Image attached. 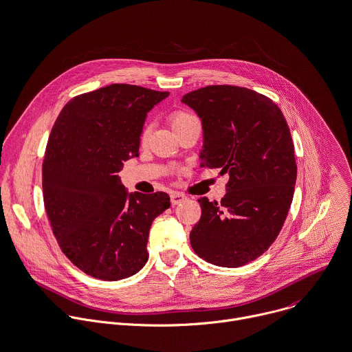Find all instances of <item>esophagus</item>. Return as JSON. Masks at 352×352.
<instances>
[{"label":"esophagus","mask_w":352,"mask_h":352,"mask_svg":"<svg viewBox=\"0 0 352 352\" xmlns=\"http://www.w3.org/2000/svg\"><path fill=\"white\" fill-rule=\"evenodd\" d=\"M170 197H171V204H173V206L181 204V203H184V201L186 200V196L182 195V193H178V192H173Z\"/></svg>","instance_id":"34e87169"}]
</instances>
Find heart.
Here are the masks:
<instances>
[{"label":"heart","instance_id":"1","mask_svg":"<svg viewBox=\"0 0 352 352\" xmlns=\"http://www.w3.org/2000/svg\"><path fill=\"white\" fill-rule=\"evenodd\" d=\"M190 119H193V116H192L190 113L185 112V111H181V109L173 111V112H170L168 116H167V120H168V123H170V126H171V129H173L174 131H177L182 124H185V123H186L188 120H190ZM148 133H149L148 127H144L142 131H141V135H140L141 142H145V140L148 138Z\"/></svg>","mask_w":352,"mask_h":352}]
</instances>
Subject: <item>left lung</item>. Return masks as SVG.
<instances>
[{"label": "left lung", "mask_w": 352, "mask_h": 352, "mask_svg": "<svg viewBox=\"0 0 352 352\" xmlns=\"http://www.w3.org/2000/svg\"><path fill=\"white\" fill-rule=\"evenodd\" d=\"M182 102L201 118V167L229 174L221 203L197 200L190 245L215 266H244L276 241L292 204L298 166L288 123L272 98L240 86H206Z\"/></svg>", "instance_id": "8db88e82"}]
</instances>
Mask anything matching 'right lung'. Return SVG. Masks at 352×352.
<instances>
[{
    "label": "right lung",
    "mask_w": 352,
    "mask_h": 352,
    "mask_svg": "<svg viewBox=\"0 0 352 352\" xmlns=\"http://www.w3.org/2000/svg\"><path fill=\"white\" fill-rule=\"evenodd\" d=\"M167 96L113 83L71 98L52 127L42 163L46 217L61 252L90 277L123 280L148 261L151 225L170 197L127 195L118 173L138 156L146 112Z\"/></svg>",
    "instance_id": "add662e5"
}]
</instances>
